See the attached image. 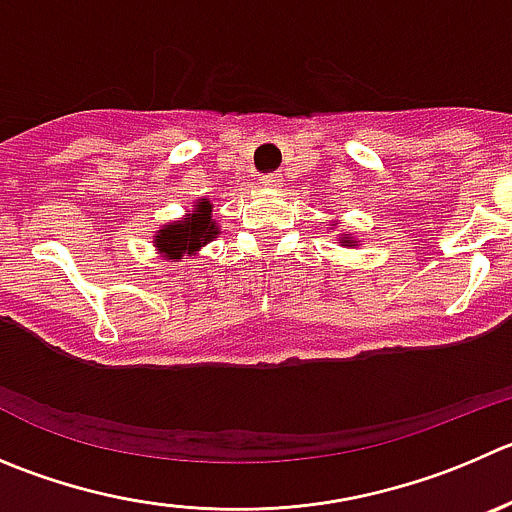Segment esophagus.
I'll list each match as a JSON object with an SVG mask.
<instances>
[{
  "instance_id": "34e87169",
  "label": "esophagus",
  "mask_w": 512,
  "mask_h": 512,
  "mask_svg": "<svg viewBox=\"0 0 512 512\" xmlns=\"http://www.w3.org/2000/svg\"><path fill=\"white\" fill-rule=\"evenodd\" d=\"M281 183H284V175H281L279 170H274V173H264V175H261V186L279 188Z\"/></svg>"
}]
</instances>
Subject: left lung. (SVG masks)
<instances>
[{
	"mask_svg": "<svg viewBox=\"0 0 512 512\" xmlns=\"http://www.w3.org/2000/svg\"><path fill=\"white\" fill-rule=\"evenodd\" d=\"M349 243H352V241H349Z\"/></svg>",
	"mask_w": 512,
	"mask_h": 512,
	"instance_id": "left-lung-1",
	"label": "left lung"
}]
</instances>
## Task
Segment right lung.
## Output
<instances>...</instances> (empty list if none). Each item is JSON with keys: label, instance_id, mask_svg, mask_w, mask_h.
Instances as JSON below:
<instances>
[{"label": "right lung", "instance_id": "right-lung-1", "mask_svg": "<svg viewBox=\"0 0 512 512\" xmlns=\"http://www.w3.org/2000/svg\"><path fill=\"white\" fill-rule=\"evenodd\" d=\"M218 233V228L213 226L211 218V203L203 201L198 203L196 211L180 223H170L163 231L155 236V246L168 256V259H180L183 253H191L196 248H201V243L211 241Z\"/></svg>", "mask_w": 512, "mask_h": 512}]
</instances>
